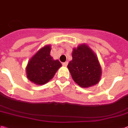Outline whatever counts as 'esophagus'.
<instances>
[{"label":"esophagus","mask_w":128,"mask_h":128,"mask_svg":"<svg viewBox=\"0 0 128 128\" xmlns=\"http://www.w3.org/2000/svg\"><path fill=\"white\" fill-rule=\"evenodd\" d=\"M62 65H63V66H67V65H68V62H63V63H62Z\"/></svg>","instance_id":"esophagus-1"}]
</instances>
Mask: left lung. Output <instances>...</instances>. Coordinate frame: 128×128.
Returning <instances> with one entry per match:
<instances>
[{
  "label": "left lung",
  "mask_w": 128,
  "mask_h": 128,
  "mask_svg": "<svg viewBox=\"0 0 128 128\" xmlns=\"http://www.w3.org/2000/svg\"><path fill=\"white\" fill-rule=\"evenodd\" d=\"M68 68L74 81L82 88L94 86L100 80L101 68L98 58L86 44L74 48L72 60L68 63Z\"/></svg>",
  "instance_id": "8db88e82"
}]
</instances>
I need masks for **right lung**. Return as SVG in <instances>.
<instances>
[{
  "label": "right lung",
  "mask_w": 128,
  "mask_h": 128,
  "mask_svg": "<svg viewBox=\"0 0 128 128\" xmlns=\"http://www.w3.org/2000/svg\"><path fill=\"white\" fill-rule=\"evenodd\" d=\"M50 50L49 45L42 47L28 62L27 77L37 85H43L49 82L62 66L58 60H54L50 56Z\"/></svg>",
  "instance_id": "right-lung-1"
}]
</instances>
